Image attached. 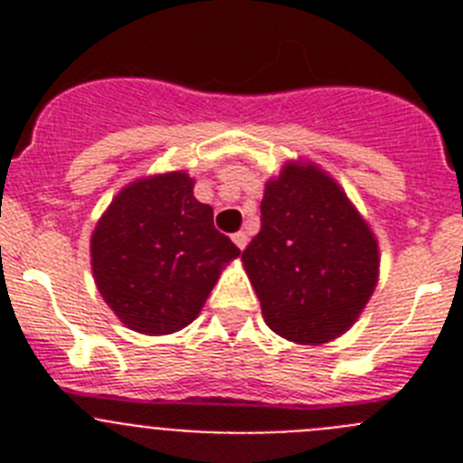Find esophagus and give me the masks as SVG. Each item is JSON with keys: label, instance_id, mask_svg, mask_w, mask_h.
Segmentation results:
<instances>
[{"label": "esophagus", "instance_id": "1", "mask_svg": "<svg viewBox=\"0 0 463 463\" xmlns=\"http://www.w3.org/2000/svg\"><path fill=\"white\" fill-rule=\"evenodd\" d=\"M234 243H236V248H241V250H243L245 245H248V234H245V232H236Z\"/></svg>", "mask_w": 463, "mask_h": 463}]
</instances>
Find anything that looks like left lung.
Returning a JSON list of instances; mask_svg holds the SVG:
<instances>
[{
    "label": "left lung",
    "mask_w": 463,
    "mask_h": 463,
    "mask_svg": "<svg viewBox=\"0 0 463 463\" xmlns=\"http://www.w3.org/2000/svg\"><path fill=\"white\" fill-rule=\"evenodd\" d=\"M243 267L269 329L301 345L345 334L378 282V241L331 175L288 162L261 199Z\"/></svg>",
    "instance_id": "1"
}]
</instances>
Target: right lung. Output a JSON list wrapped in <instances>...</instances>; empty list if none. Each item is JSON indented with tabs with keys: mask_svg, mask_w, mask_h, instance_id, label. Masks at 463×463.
Instances as JSON below:
<instances>
[{
	"mask_svg": "<svg viewBox=\"0 0 463 463\" xmlns=\"http://www.w3.org/2000/svg\"><path fill=\"white\" fill-rule=\"evenodd\" d=\"M192 190L185 171L138 178L118 192L92 232L97 289L138 334L162 336L190 325L224 264L241 255Z\"/></svg>",
	"mask_w": 463,
	"mask_h": 463,
	"instance_id": "obj_1",
	"label": "right lung"
}]
</instances>
